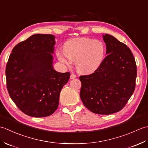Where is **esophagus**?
<instances>
[{
	"label": "esophagus",
	"mask_w": 148,
	"mask_h": 148,
	"mask_svg": "<svg viewBox=\"0 0 148 148\" xmlns=\"http://www.w3.org/2000/svg\"><path fill=\"white\" fill-rule=\"evenodd\" d=\"M76 77V75L74 74H71V76H70V79H73L74 78Z\"/></svg>",
	"instance_id": "34e87169"
}]
</instances>
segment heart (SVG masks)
<instances>
[{"mask_svg":"<svg viewBox=\"0 0 148 148\" xmlns=\"http://www.w3.org/2000/svg\"><path fill=\"white\" fill-rule=\"evenodd\" d=\"M103 44L89 38H74L67 40L64 51L56 53L58 59L67 66L76 62V68L81 74L92 73L99 67L105 56Z\"/></svg>","mask_w":148,"mask_h":148,"instance_id":"obj_1","label":"heart"}]
</instances>
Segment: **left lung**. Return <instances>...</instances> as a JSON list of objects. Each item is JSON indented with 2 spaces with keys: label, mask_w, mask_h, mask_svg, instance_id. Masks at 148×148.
<instances>
[{
  "label": "left lung",
  "mask_w": 148,
  "mask_h": 148,
  "mask_svg": "<svg viewBox=\"0 0 148 148\" xmlns=\"http://www.w3.org/2000/svg\"><path fill=\"white\" fill-rule=\"evenodd\" d=\"M106 57L93 74L79 77L80 97L84 106L99 114L121 110L132 95L137 67L132 53L114 36L102 35Z\"/></svg>",
  "instance_id": "obj_1"
}]
</instances>
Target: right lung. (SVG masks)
<instances>
[{"instance_id": "1", "label": "right lung", "mask_w": 148, "mask_h": 148, "mask_svg": "<svg viewBox=\"0 0 148 148\" xmlns=\"http://www.w3.org/2000/svg\"><path fill=\"white\" fill-rule=\"evenodd\" d=\"M55 42L51 34H34L14 46L6 66L10 97L32 117H46L56 111L60 93L70 77V72L53 68Z\"/></svg>"}]
</instances>
